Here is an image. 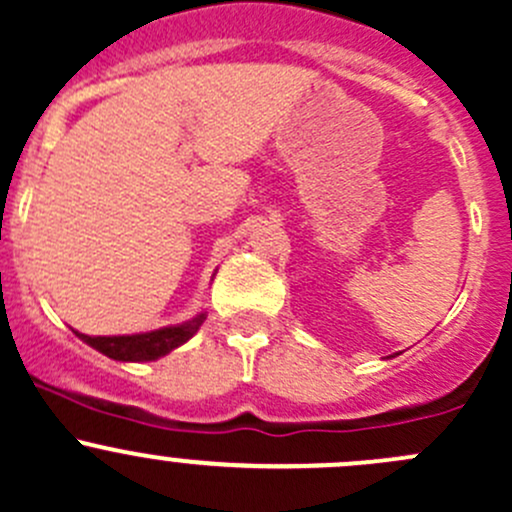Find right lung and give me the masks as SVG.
I'll return each mask as SVG.
<instances>
[{
    "label": "right lung",
    "mask_w": 512,
    "mask_h": 512,
    "mask_svg": "<svg viewBox=\"0 0 512 512\" xmlns=\"http://www.w3.org/2000/svg\"><path fill=\"white\" fill-rule=\"evenodd\" d=\"M208 314L200 312L193 319L183 324H170V327L153 329V332H141V334H118V337H89V334H79V339H84L89 347H94L96 352L106 354L108 359L116 361H156L160 356L170 354L173 349L183 347L188 339H193V334L198 332L200 324L205 322Z\"/></svg>",
    "instance_id": "add662e5"
}]
</instances>
